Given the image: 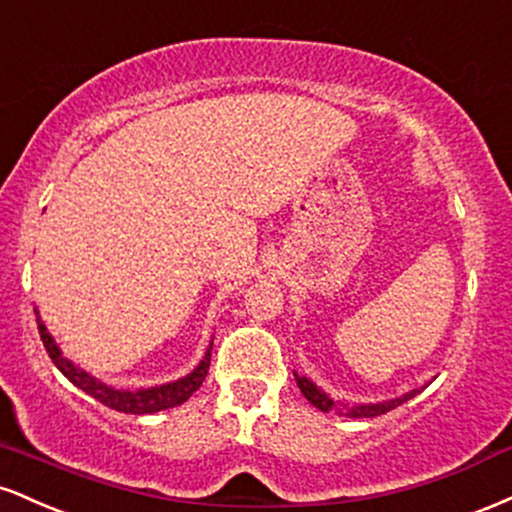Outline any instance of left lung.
I'll return each mask as SVG.
<instances>
[{"instance_id":"8db88e82","label":"left lung","mask_w":512,"mask_h":512,"mask_svg":"<svg viewBox=\"0 0 512 512\" xmlns=\"http://www.w3.org/2000/svg\"><path fill=\"white\" fill-rule=\"evenodd\" d=\"M293 375H296V383H298V387H301L303 397L308 399L313 407H317L320 411H332V414H339V416H351V419H370V416L387 414L390 409H397L399 404H404L407 399L419 395V392L428 385L426 383L424 387H416V390L404 392V395H399V397L385 399V402L356 404V402H342V399H332L320 385H315L310 378H305V375H298V373H293Z\"/></svg>"}]
</instances>
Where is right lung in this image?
<instances>
[{"mask_svg": "<svg viewBox=\"0 0 512 512\" xmlns=\"http://www.w3.org/2000/svg\"><path fill=\"white\" fill-rule=\"evenodd\" d=\"M35 320H38V330H40V339H43L45 349L52 358L60 373L69 383L84 390L86 395H91L93 399L105 404V407L122 411V414H156V411L178 407V404L187 402L195 392L199 390V385L204 383L209 373V363H211V346L214 342H209L207 351H204L202 361L197 363L195 368L190 370L182 378L173 380V383H163V385H154V387H139V390H117V387L103 383L98 380L96 375H91L88 370L79 368L74 361H69L67 356L62 354V349L57 346L55 337L48 332L45 322L40 320L38 308H35Z\"/></svg>", "mask_w": 512, "mask_h": 512, "instance_id": "right-lung-1", "label": "right lung"}]
</instances>
